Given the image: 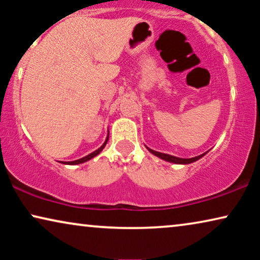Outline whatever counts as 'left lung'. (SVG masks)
<instances>
[{
    "label": "left lung",
    "instance_id": "left-lung-1",
    "mask_svg": "<svg viewBox=\"0 0 260 260\" xmlns=\"http://www.w3.org/2000/svg\"><path fill=\"white\" fill-rule=\"evenodd\" d=\"M147 149H148L149 151L151 152V154H154L155 156H157V157L165 159V161H168V162L177 163V165H188V163H191V162L198 161L199 158H201L202 156L206 155V152H205V154H202V155H200V156H197V157H191V158H180V157H175V156H172V155H168V154H163V152L155 151V150H152V149L148 148V147H147Z\"/></svg>",
    "mask_w": 260,
    "mask_h": 260
}]
</instances>
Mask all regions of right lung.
I'll return each instance as SVG.
<instances>
[{
    "instance_id": "1",
    "label": "right lung",
    "mask_w": 260,
    "mask_h": 260,
    "mask_svg": "<svg viewBox=\"0 0 260 260\" xmlns=\"http://www.w3.org/2000/svg\"><path fill=\"white\" fill-rule=\"evenodd\" d=\"M108 141H109V136L106 137V140H105V142L104 143H103V145L99 149H97V150L95 151H93V152H91V154H88L87 156H85V157H83V158H79V159H76V161H71V162H65V165H79V163H84V162H86V161H88V159H91V158H93L94 156H97L98 154H101V151L103 150V149H104V147L106 145V143H108Z\"/></svg>"
}]
</instances>
